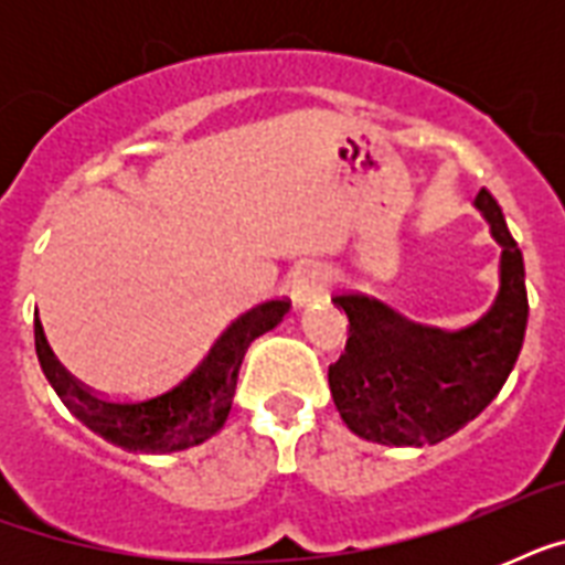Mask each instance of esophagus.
I'll list each match as a JSON object with an SVG mask.
<instances>
[{
	"label": "esophagus",
	"instance_id": "obj_1",
	"mask_svg": "<svg viewBox=\"0 0 565 565\" xmlns=\"http://www.w3.org/2000/svg\"><path fill=\"white\" fill-rule=\"evenodd\" d=\"M328 275L322 266L317 264H299L296 266V273H292V284H290V299L296 308H308L313 301L322 299V292H326Z\"/></svg>",
	"mask_w": 565,
	"mask_h": 565
}]
</instances>
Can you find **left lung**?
<instances>
[{
  "mask_svg": "<svg viewBox=\"0 0 565 565\" xmlns=\"http://www.w3.org/2000/svg\"><path fill=\"white\" fill-rule=\"evenodd\" d=\"M475 207L501 246L499 292L469 326L413 322L366 292L334 296L349 317L345 354L328 370L345 428L381 446H437L499 395L527 328L525 260L490 190Z\"/></svg>",
  "mask_w": 565,
  "mask_h": 565,
  "instance_id": "obj_1",
  "label": "left lung"
}]
</instances>
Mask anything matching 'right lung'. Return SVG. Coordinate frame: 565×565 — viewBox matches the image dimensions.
<instances>
[{
    "label": "right lung",
    "mask_w": 565,
    "mask_h": 565,
    "mask_svg": "<svg viewBox=\"0 0 565 565\" xmlns=\"http://www.w3.org/2000/svg\"><path fill=\"white\" fill-rule=\"evenodd\" d=\"M287 310H290L287 299L260 301L248 308L216 337L211 352L204 354L188 377H181L179 384L163 393L135 402L102 398L78 384L57 363L40 322H34V349H38L40 370L57 398L93 434L135 455H170L199 446L225 425L237 390L239 363L246 358L248 345L266 331H273Z\"/></svg>",
    "instance_id": "right-lung-1"
}]
</instances>
